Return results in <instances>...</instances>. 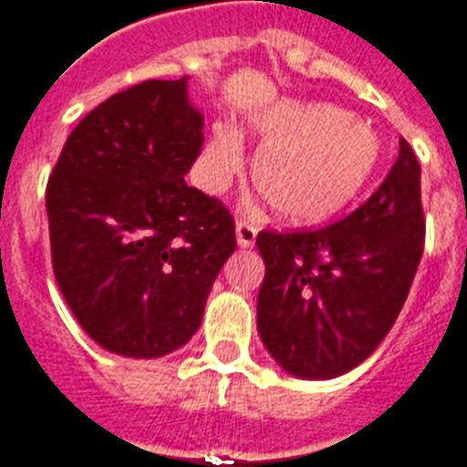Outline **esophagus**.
<instances>
[{
    "label": "esophagus",
    "instance_id": "esophagus-1",
    "mask_svg": "<svg viewBox=\"0 0 467 467\" xmlns=\"http://www.w3.org/2000/svg\"><path fill=\"white\" fill-rule=\"evenodd\" d=\"M256 234H258V226L254 221L248 219H238L236 221V241L241 248H248L256 244Z\"/></svg>",
    "mask_w": 467,
    "mask_h": 467
}]
</instances>
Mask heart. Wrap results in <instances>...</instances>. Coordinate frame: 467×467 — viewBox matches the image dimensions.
<instances>
[{
	"instance_id": "obj_1",
	"label": "heart",
	"mask_w": 467,
	"mask_h": 467,
	"mask_svg": "<svg viewBox=\"0 0 467 467\" xmlns=\"http://www.w3.org/2000/svg\"><path fill=\"white\" fill-rule=\"evenodd\" d=\"M261 139L251 179L285 221L316 223L336 216L368 183L380 159L376 131L341 109L284 99L251 117ZM244 166L236 129L213 124L201 149L199 179L223 192Z\"/></svg>"
}]
</instances>
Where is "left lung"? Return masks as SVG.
<instances>
[{
    "instance_id": "1",
    "label": "left lung",
    "mask_w": 467,
    "mask_h": 467,
    "mask_svg": "<svg viewBox=\"0 0 467 467\" xmlns=\"http://www.w3.org/2000/svg\"><path fill=\"white\" fill-rule=\"evenodd\" d=\"M423 241L420 163L400 139L393 169L346 219L256 236L266 264L256 318L268 353L298 378L356 368L393 328Z\"/></svg>"
}]
</instances>
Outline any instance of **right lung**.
I'll return each instance as SVG.
<instances>
[{"label": "right lung", "mask_w": 467, "mask_h": 467, "mask_svg": "<svg viewBox=\"0 0 467 467\" xmlns=\"http://www.w3.org/2000/svg\"><path fill=\"white\" fill-rule=\"evenodd\" d=\"M201 144L183 77L109 97L61 149L47 183L54 275L101 348L159 358L201 326L236 248L229 209L183 182Z\"/></svg>", "instance_id": "add662e5"}]
</instances>
